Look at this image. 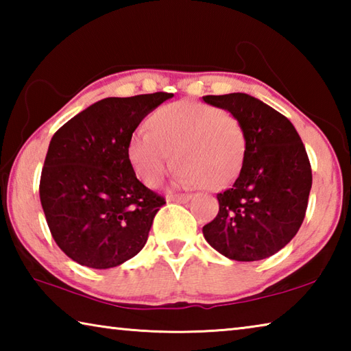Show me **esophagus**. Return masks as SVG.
Returning <instances> with one entry per match:
<instances>
[{
  "label": "esophagus",
  "mask_w": 351,
  "mask_h": 351,
  "mask_svg": "<svg viewBox=\"0 0 351 351\" xmlns=\"http://www.w3.org/2000/svg\"><path fill=\"white\" fill-rule=\"evenodd\" d=\"M190 198V195H186V193H182V195H170V197H167V201H173V203H186V201H189Z\"/></svg>",
  "instance_id": "obj_1"
}]
</instances>
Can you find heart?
Wrapping results in <instances>:
<instances>
[{"mask_svg":"<svg viewBox=\"0 0 351 351\" xmlns=\"http://www.w3.org/2000/svg\"><path fill=\"white\" fill-rule=\"evenodd\" d=\"M148 130L134 132L128 156L142 182L156 186L176 161L180 186L217 190L239 176L245 161L246 133L235 116L217 106L175 102L148 117Z\"/></svg>","mask_w":351,"mask_h":351,"instance_id":"b5f03b06","label":"heart"}]
</instances>
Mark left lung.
<instances>
[{
	"label": "left lung",
	"instance_id": "1",
	"mask_svg": "<svg viewBox=\"0 0 351 351\" xmlns=\"http://www.w3.org/2000/svg\"><path fill=\"white\" fill-rule=\"evenodd\" d=\"M229 111L246 133L245 161L234 186L218 193L219 210L203 228L207 243L237 261H257L294 239L313 184L299 133L280 112L245 93L204 96Z\"/></svg>",
	"mask_w": 351,
	"mask_h": 351
}]
</instances>
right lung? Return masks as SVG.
Here are the masks:
<instances>
[{"label":"right lung","mask_w":351,"mask_h":351,"mask_svg":"<svg viewBox=\"0 0 351 351\" xmlns=\"http://www.w3.org/2000/svg\"><path fill=\"white\" fill-rule=\"evenodd\" d=\"M171 97H106L52 136L40 201L52 239L79 265L114 268L145 246L165 201L136 178L128 144L142 119Z\"/></svg>","instance_id":"1"}]
</instances>
